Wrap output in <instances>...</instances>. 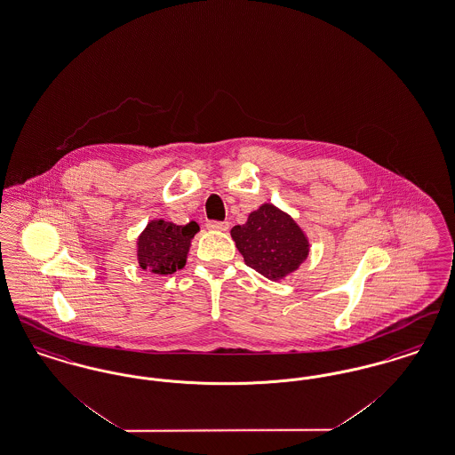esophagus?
<instances>
[{"mask_svg": "<svg viewBox=\"0 0 455 455\" xmlns=\"http://www.w3.org/2000/svg\"><path fill=\"white\" fill-rule=\"evenodd\" d=\"M206 228L213 230V232H227L230 228V223L228 221H208Z\"/></svg>", "mask_w": 455, "mask_h": 455, "instance_id": "1", "label": "esophagus"}]
</instances>
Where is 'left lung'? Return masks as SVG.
<instances>
[{
    "instance_id": "1",
    "label": "left lung",
    "mask_w": 455,
    "mask_h": 455,
    "mask_svg": "<svg viewBox=\"0 0 455 455\" xmlns=\"http://www.w3.org/2000/svg\"><path fill=\"white\" fill-rule=\"evenodd\" d=\"M230 235L243 262L271 282L295 273L310 252V240L295 218L273 203H262Z\"/></svg>"
}]
</instances>
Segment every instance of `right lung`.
<instances>
[{"label": "right lung", "instance_id": "obj_1", "mask_svg": "<svg viewBox=\"0 0 455 455\" xmlns=\"http://www.w3.org/2000/svg\"><path fill=\"white\" fill-rule=\"evenodd\" d=\"M197 232L199 225L196 221L182 227L164 218L150 220L136 242L140 266L155 275H172L182 269Z\"/></svg>", "mask_w": 455, "mask_h": 455}]
</instances>
